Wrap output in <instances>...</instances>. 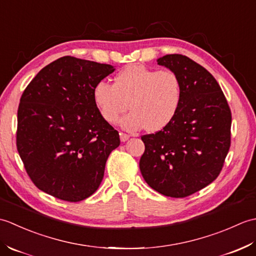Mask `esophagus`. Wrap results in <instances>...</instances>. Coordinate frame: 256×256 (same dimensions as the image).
<instances>
[{
    "instance_id": "1",
    "label": "esophagus",
    "mask_w": 256,
    "mask_h": 256,
    "mask_svg": "<svg viewBox=\"0 0 256 256\" xmlns=\"http://www.w3.org/2000/svg\"><path fill=\"white\" fill-rule=\"evenodd\" d=\"M120 138H121V142H126V140L130 138V135L125 133H120Z\"/></svg>"
}]
</instances>
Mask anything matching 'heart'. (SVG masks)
<instances>
[{"label":"heart","mask_w":256,"mask_h":256,"mask_svg":"<svg viewBox=\"0 0 256 256\" xmlns=\"http://www.w3.org/2000/svg\"><path fill=\"white\" fill-rule=\"evenodd\" d=\"M182 94V81L175 72L131 64L116 74L113 84L98 82L94 99L108 123L116 124L130 104L132 112L122 120V128L157 132L175 116Z\"/></svg>","instance_id":"b5f03b06"}]
</instances>
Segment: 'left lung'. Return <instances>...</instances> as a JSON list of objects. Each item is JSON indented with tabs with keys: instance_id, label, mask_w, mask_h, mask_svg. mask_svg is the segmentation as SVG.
I'll use <instances>...</instances> for the list:
<instances>
[{
	"instance_id": "1",
	"label": "left lung",
	"mask_w": 256,
	"mask_h": 256,
	"mask_svg": "<svg viewBox=\"0 0 256 256\" xmlns=\"http://www.w3.org/2000/svg\"><path fill=\"white\" fill-rule=\"evenodd\" d=\"M157 62L180 79L182 101L164 128L142 136L140 170L156 192L184 198L219 176L231 145V110L214 76L199 64L179 54Z\"/></svg>"
}]
</instances>
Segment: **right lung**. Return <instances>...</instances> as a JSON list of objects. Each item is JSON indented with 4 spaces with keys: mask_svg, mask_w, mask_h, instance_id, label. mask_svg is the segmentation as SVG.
Listing matches in <instances>:
<instances>
[{
    "mask_svg": "<svg viewBox=\"0 0 256 256\" xmlns=\"http://www.w3.org/2000/svg\"><path fill=\"white\" fill-rule=\"evenodd\" d=\"M111 64L64 56L38 72L20 96L16 146L27 175L52 197L77 202L99 188L120 135L94 99Z\"/></svg>",
    "mask_w": 256,
    "mask_h": 256,
    "instance_id": "right-lung-1",
    "label": "right lung"
}]
</instances>
